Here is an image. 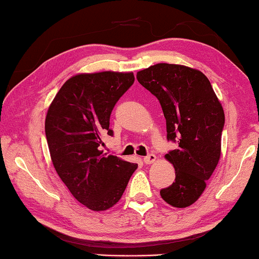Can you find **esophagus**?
Masks as SVG:
<instances>
[{
    "instance_id": "1",
    "label": "esophagus",
    "mask_w": 259,
    "mask_h": 259,
    "mask_svg": "<svg viewBox=\"0 0 259 259\" xmlns=\"http://www.w3.org/2000/svg\"><path fill=\"white\" fill-rule=\"evenodd\" d=\"M155 159H157V157L153 153H150L144 158V162L145 164H152V162L155 161Z\"/></svg>"
}]
</instances>
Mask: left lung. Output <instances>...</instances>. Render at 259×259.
<instances>
[{
  "mask_svg": "<svg viewBox=\"0 0 259 259\" xmlns=\"http://www.w3.org/2000/svg\"><path fill=\"white\" fill-rule=\"evenodd\" d=\"M137 79L160 102L167 140L178 144L165 158L176 169L172 185L160 190L175 207L192 205L221 158L225 115L210 81L200 70L158 63L140 70Z\"/></svg>",
  "mask_w": 259,
  "mask_h": 259,
  "instance_id": "8db88e82",
  "label": "left lung"
}]
</instances>
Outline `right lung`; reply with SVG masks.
I'll return each instance as SVG.
<instances>
[{"label":"right lung","instance_id":"1","mask_svg":"<svg viewBox=\"0 0 259 259\" xmlns=\"http://www.w3.org/2000/svg\"><path fill=\"white\" fill-rule=\"evenodd\" d=\"M133 82V73L79 74L63 83L46 116L55 171L73 197L93 211L118 203L138 167L100 151L101 137H113V108Z\"/></svg>","mask_w":259,"mask_h":259}]
</instances>
